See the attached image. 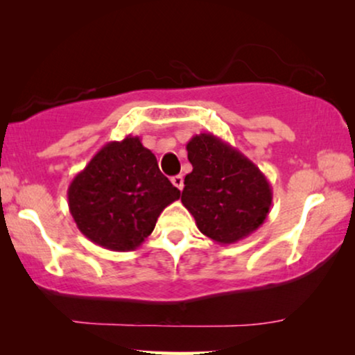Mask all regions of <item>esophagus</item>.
I'll return each instance as SVG.
<instances>
[{
  "label": "esophagus",
  "instance_id": "esophagus-1",
  "mask_svg": "<svg viewBox=\"0 0 355 355\" xmlns=\"http://www.w3.org/2000/svg\"><path fill=\"white\" fill-rule=\"evenodd\" d=\"M171 182L179 189V191H182V187H184V178L181 176V174H176V176H173V178H171Z\"/></svg>",
  "mask_w": 355,
  "mask_h": 355
}]
</instances>
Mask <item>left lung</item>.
Segmentation results:
<instances>
[{"mask_svg":"<svg viewBox=\"0 0 355 355\" xmlns=\"http://www.w3.org/2000/svg\"><path fill=\"white\" fill-rule=\"evenodd\" d=\"M186 148L192 173L184 179L181 202L202 234L234 244L259 230L273 200L265 174L213 134L193 135Z\"/></svg>","mask_w":355,"mask_h":355,"instance_id":"1","label":"left lung"}]
</instances>
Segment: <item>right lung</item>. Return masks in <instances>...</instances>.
Here are the masks:
<instances>
[{
  "label": "right lung",
  "mask_w": 355,
  "mask_h": 355,
  "mask_svg": "<svg viewBox=\"0 0 355 355\" xmlns=\"http://www.w3.org/2000/svg\"><path fill=\"white\" fill-rule=\"evenodd\" d=\"M181 192L162 174L139 137L108 142L72 179L69 211L87 239L116 252L134 250Z\"/></svg>",
  "instance_id": "add662e5"
}]
</instances>
